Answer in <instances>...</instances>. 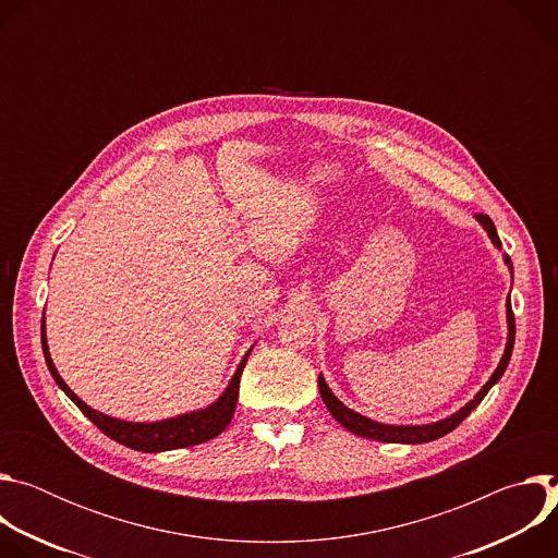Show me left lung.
<instances>
[{
  "instance_id": "left-lung-1",
  "label": "left lung",
  "mask_w": 558,
  "mask_h": 558,
  "mask_svg": "<svg viewBox=\"0 0 558 558\" xmlns=\"http://www.w3.org/2000/svg\"><path fill=\"white\" fill-rule=\"evenodd\" d=\"M476 220H480L484 225V229L488 231V235L493 238V243L497 247H501V241H499V233H497V227L495 222L490 220V216L486 214H476ZM506 263L512 271V260L510 256H506ZM508 344H506V353L497 366V371L493 373V377L486 381V386L474 395V400H470L461 411H457L454 415L437 422V424H428V426H388V424H379V422H373L351 409H347L338 397L331 392V388L327 386L325 377L320 375L317 377V386H320V395L323 400L329 409V413L351 433L360 435V437H366V439H375V441H386V444H426V441H433V439H439L444 435H448L450 430H454L476 407L482 404L484 397L488 395V390L501 379L504 371L508 368V362H510V355H512V347H514V333H517V327H514V313H512V302H510V295H508Z\"/></svg>"
}]
</instances>
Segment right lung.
<instances>
[{"label":"right lung","mask_w":558,"mask_h":558,"mask_svg":"<svg viewBox=\"0 0 558 558\" xmlns=\"http://www.w3.org/2000/svg\"><path fill=\"white\" fill-rule=\"evenodd\" d=\"M41 349H44L50 375L54 377L59 388L76 404V409L82 411L110 439H114V441H119V444H123L128 448L141 450V452H161V450L187 448V446H196V444L209 441L216 435H220L229 426V422L233 417L235 402H238V386H241V375H243V368H245L247 357H250V353L243 357V362H241V366H238V371L233 373L229 386L218 397V402H214L205 411L181 415V417H172V420L156 422V424H134V422H121V420H114V417H108L104 413L93 411L90 407H86L65 386V381L59 377V373H57V368H54V364L50 360L44 325H41Z\"/></svg>","instance_id":"right-lung-1"}]
</instances>
